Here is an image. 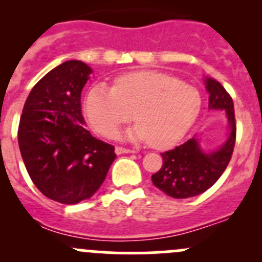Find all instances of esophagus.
Masks as SVG:
<instances>
[{
  "label": "esophagus",
  "mask_w": 262,
  "mask_h": 262,
  "mask_svg": "<svg viewBox=\"0 0 262 262\" xmlns=\"http://www.w3.org/2000/svg\"><path fill=\"white\" fill-rule=\"evenodd\" d=\"M134 149H128V148L124 147H115V153L116 155H124V153H134Z\"/></svg>",
  "instance_id": "34e87169"
}]
</instances>
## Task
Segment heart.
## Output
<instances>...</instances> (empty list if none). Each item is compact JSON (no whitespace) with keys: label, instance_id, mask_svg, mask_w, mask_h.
<instances>
[{"label":"heart","instance_id":"heart-1","mask_svg":"<svg viewBox=\"0 0 262 262\" xmlns=\"http://www.w3.org/2000/svg\"><path fill=\"white\" fill-rule=\"evenodd\" d=\"M202 110V96L195 87L157 71H136L114 80V86L96 83L83 99V113L92 128L115 137L119 126L133 119L129 141L149 142L163 149L178 143L194 125Z\"/></svg>","mask_w":262,"mask_h":262}]
</instances>
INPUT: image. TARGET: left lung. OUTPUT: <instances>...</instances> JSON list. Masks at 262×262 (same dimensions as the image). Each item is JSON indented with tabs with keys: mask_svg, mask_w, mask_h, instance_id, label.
Masks as SVG:
<instances>
[{
	"mask_svg": "<svg viewBox=\"0 0 262 262\" xmlns=\"http://www.w3.org/2000/svg\"><path fill=\"white\" fill-rule=\"evenodd\" d=\"M209 94V109L223 110L228 119V137L221 147L204 150L198 137L181 146L161 153L163 165L152 175V182L166 195L175 199L196 196L215 184L231 161L236 143V119L232 97L214 78L205 77Z\"/></svg>",
	"mask_w": 262,
	"mask_h": 262,
	"instance_id": "obj_1",
	"label": "left lung"
}]
</instances>
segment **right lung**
<instances>
[{
	"instance_id": "right-lung-1",
	"label": "right lung",
	"mask_w": 262,
	"mask_h": 262,
	"mask_svg": "<svg viewBox=\"0 0 262 262\" xmlns=\"http://www.w3.org/2000/svg\"><path fill=\"white\" fill-rule=\"evenodd\" d=\"M91 73L76 59L53 68L30 91L18 124L29 176L40 192L62 204L90 199L116 157L114 146L84 128L81 92Z\"/></svg>"
}]
</instances>
